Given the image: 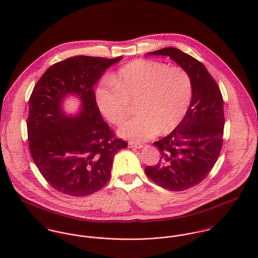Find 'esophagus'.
<instances>
[{
    "label": "esophagus",
    "instance_id": "obj_1",
    "mask_svg": "<svg viewBox=\"0 0 258 258\" xmlns=\"http://www.w3.org/2000/svg\"><path fill=\"white\" fill-rule=\"evenodd\" d=\"M128 147L141 149V148L143 147V145L140 144V143H136V142H131V141H130V142H128Z\"/></svg>",
    "mask_w": 258,
    "mask_h": 258
}]
</instances>
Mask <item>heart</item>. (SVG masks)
<instances>
[{"label": "heart", "mask_w": 258, "mask_h": 258, "mask_svg": "<svg viewBox=\"0 0 258 258\" xmlns=\"http://www.w3.org/2000/svg\"><path fill=\"white\" fill-rule=\"evenodd\" d=\"M96 90V102L102 114L115 125L130 115V103L137 99L139 113L118 130L122 138L143 142L159 132L175 129L187 111L191 99V80L182 68L136 59L122 67Z\"/></svg>", "instance_id": "1"}]
</instances>
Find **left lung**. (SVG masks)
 Masks as SVG:
<instances>
[{
    "label": "left lung",
    "instance_id": "left-lung-1",
    "mask_svg": "<svg viewBox=\"0 0 258 258\" xmlns=\"http://www.w3.org/2000/svg\"><path fill=\"white\" fill-rule=\"evenodd\" d=\"M169 56L191 80V100L181 123L154 143L161 153L159 163L145 173L169 190H184L200 184L215 166L222 146L224 127L221 90L206 67L176 47L146 53Z\"/></svg>",
    "mask_w": 258,
    "mask_h": 258
}]
</instances>
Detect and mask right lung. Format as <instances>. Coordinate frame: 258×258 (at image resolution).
<instances>
[{
    "mask_svg": "<svg viewBox=\"0 0 258 258\" xmlns=\"http://www.w3.org/2000/svg\"><path fill=\"white\" fill-rule=\"evenodd\" d=\"M122 58L73 56L51 66L34 87L27 122L31 155L46 182L64 195L100 189L110 178L115 154L127 148L103 120L93 91ZM71 96L80 100L75 113L64 110Z\"/></svg>",
    "mask_w": 258,
    "mask_h": 258,
    "instance_id": "obj_1",
    "label": "right lung"
}]
</instances>
